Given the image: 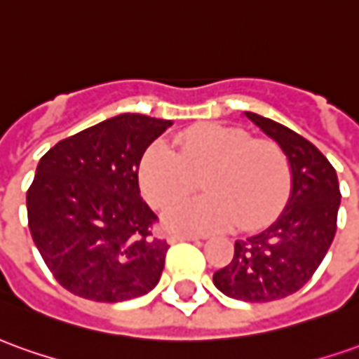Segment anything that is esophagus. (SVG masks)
<instances>
[{"instance_id":"34e87169","label":"esophagus","mask_w":359,"mask_h":359,"mask_svg":"<svg viewBox=\"0 0 359 359\" xmlns=\"http://www.w3.org/2000/svg\"><path fill=\"white\" fill-rule=\"evenodd\" d=\"M168 241L172 242V244H175V242H182V241H191V242H197L199 241V236L197 234H172Z\"/></svg>"}]
</instances>
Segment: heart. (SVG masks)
I'll return each mask as SVG.
<instances>
[{
	"label": "heart",
	"mask_w": 359,
	"mask_h": 359,
	"mask_svg": "<svg viewBox=\"0 0 359 359\" xmlns=\"http://www.w3.org/2000/svg\"><path fill=\"white\" fill-rule=\"evenodd\" d=\"M175 150L165 142L147 148L138 164L140 191L156 209L189 193L204 175L205 198L172 205L164 224L174 232L203 234L231 229L254 231L285 207L293 170L287 152L241 127L207 123L177 135Z\"/></svg>",
	"instance_id": "b5f03b06"
}]
</instances>
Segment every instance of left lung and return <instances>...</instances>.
I'll list each match as a JSON object with an SVG mask.
<instances>
[{
    "mask_svg": "<svg viewBox=\"0 0 359 359\" xmlns=\"http://www.w3.org/2000/svg\"><path fill=\"white\" fill-rule=\"evenodd\" d=\"M244 115L287 152L293 187L278 221L234 242L231 264L215 271L212 283L226 297L268 303L295 293L313 278L334 241L342 195L336 170L307 138L271 118Z\"/></svg>",
    "mask_w": 359,
    "mask_h": 359,
    "instance_id": "obj_1",
    "label": "left lung"
}]
</instances>
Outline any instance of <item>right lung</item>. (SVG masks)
Returning <instances> with one entry per match:
<instances>
[{
    "mask_svg": "<svg viewBox=\"0 0 359 359\" xmlns=\"http://www.w3.org/2000/svg\"><path fill=\"white\" fill-rule=\"evenodd\" d=\"M172 121L123 113L60 140L27 191L29 229L62 287L97 303L147 295L170 244L140 197L138 164Z\"/></svg>",
    "mask_w": 359,
    "mask_h": 359,
    "instance_id": "right-lung-1",
    "label": "right lung"
}]
</instances>
